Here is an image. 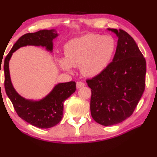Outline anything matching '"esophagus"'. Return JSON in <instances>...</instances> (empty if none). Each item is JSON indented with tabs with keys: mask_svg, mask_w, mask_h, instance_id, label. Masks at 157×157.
Listing matches in <instances>:
<instances>
[{
	"mask_svg": "<svg viewBox=\"0 0 157 157\" xmlns=\"http://www.w3.org/2000/svg\"><path fill=\"white\" fill-rule=\"evenodd\" d=\"M85 85V84L83 82H77V84H76V86H77V88L79 89V88H81L84 87V86Z\"/></svg>",
	"mask_w": 157,
	"mask_h": 157,
	"instance_id": "esophagus-1",
	"label": "esophagus"
}]
</instances>
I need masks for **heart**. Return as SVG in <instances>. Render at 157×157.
Instances as JSON below:
<instances>
[{"label":"heart","instance_id":"obj_1","mask_svg":"<svg viewBox=\"0 0 157 157\" xmlns=\"http://www.w3.org/2000/svg\"><path fill=\"white\" fill-rule=\"evenodd\" d=\"M116 50V41L110 35L89 33L77 37L65 45V57L57 59L64 70L79 67L83 75H98L109 65Z\"/></svg>","mask_w":157,"mask_h":157}]
</instances>
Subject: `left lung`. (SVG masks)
Masks as SVG:
<instances>
[{"label": "left lung", "instance_id": "8db88e82", "mask_svg": "<svg viewBox=\"0 0 157 157\" xmlns=\"http://www.w3.org/2000/svg\"><path fill=\"white\" fill-rule=\"evenodd\" d=\"M118 37L114 58L106 69L86 80L91 88L90 111L104 126L120 123L133 114L145 90L146 59L124 30L109 29Z\"/></svg>", "mask_w": 157, "mask_h": 157}]
</instances>
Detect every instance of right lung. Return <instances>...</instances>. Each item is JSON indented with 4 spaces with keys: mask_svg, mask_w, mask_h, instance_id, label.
<instances>
[{
    "mask_svg": "<svg viewBox=\"0 0 157 157\" xmlns=\"http://www.w3.org/2000/svg\"><path fill=\"white\" fill-rule=\"evenodd\" d=\"M57 35L55 30H43L23 35L16 41L4 60L6 92L20 117L25 122L41 129L54 127L60 122L63 115V103L76 90L75 81L59 83L43 100L33 101L25 100L13 88L10 78L9 60L13 52L26 45H41L52 50V40Z\"/></svg>",
    "mask_w": 157,
    "mask_h": 157,
    "instance_id": "right-lung-1",
    "label": "right lung"
}]
</instances>
